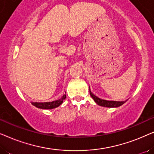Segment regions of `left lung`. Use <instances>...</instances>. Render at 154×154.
<instances>
[{
    "label": "left lung",
    "mask_w": 154,
    "mask_h": 154,
    "mask_svg": "<svg viewBox=\"0 0 154 154\" xmlns=\"http://www.w3.org/2000/svg\"><path fill=\"white\" fill-rule=\"evenodd\" d=\"M90 94L92 97V98L93 99L94 102H95L98 105H100L101 106H104V107H119L121 105H123L126 101H123V102H117V101H108L105 100H102V99L97 97L94 95L90 91Z\"/></svg>",
    "instance_id": "1"
}]
</instances>
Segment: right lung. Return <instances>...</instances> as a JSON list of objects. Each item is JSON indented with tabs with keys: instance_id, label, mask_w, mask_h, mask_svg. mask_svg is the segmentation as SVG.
Listing matches in <instances>:
<instances>
[{
	"instance_id": "obj_1",
	"label": "right lung",
	"mask_w": 154,
	"mask_h": 154,
	"mask_svg": "<svg viewBox=\"0 0 154 154\" xmlns=\"http://www.w3.org/2000/svg\"><path fill=\"white\" fill-rule=\"evenodd\" d=\"M66 94H64L62 97L59 99L57 100L52 101V102H31V104L39 109H54L56 108V107H58L60 104H62L63 101L66 99Z\"/></svg>"
}]
</instances>
